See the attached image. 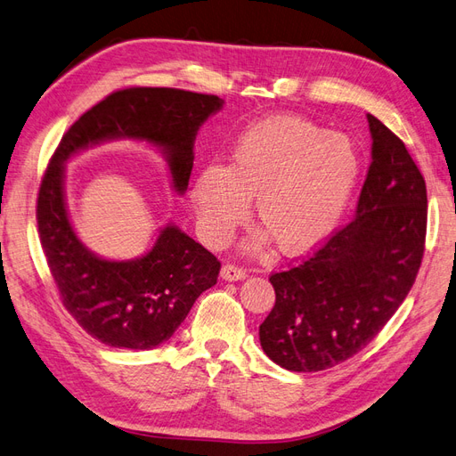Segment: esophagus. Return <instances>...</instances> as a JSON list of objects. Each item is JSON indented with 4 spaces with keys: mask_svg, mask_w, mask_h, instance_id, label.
<instances>
[{
    "mask_svg": "<svg viewBox=\"0 0 456 456\" xmlns=\"http://www.w3.org/2000/svg\"><path fill=\"white\" fill-rule=\"evenodd\" d=\"M222 278L227 282H237V281L246 278V271L242 267L232 265V263H227V265L222 267Z\"/></svg>",
    "mask_w": 456,
    "mask_h": 456,
    "instance_id": "34e87169",
    "label": "esophagus"
}]
</instances>
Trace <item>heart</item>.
I'll use <instances>...</instances> for the list:
<instances>
[{"label": "heart", "mask_w": 456, "mask_h": 456, "mask_svg": "<svg viewBox=\"0 0 456 456\" xmlns=\"http://www.w3.org/2000/svg\"><path fill=\"white\" fill-rule=\"evenodd\" d=\"M360 172L356 145L297 117H273L234 142L227 167L208 163L191 187L208 242L219 246L244 222L249 199L276 249L299 256L324 242Z\"/></svg>", "instance_id": "heart-1"}]
</instances>
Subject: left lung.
Masks as SVG:
<instances>
[{"label":"left lung","instance_id":"obj_1","mask_svg":"<svg viewBox=\"0 0 456 456\" xmlns=\"http://www.w3.org/2000/svg\"><path fill=\"white\" fill-rule=\"evenodd\" d=\"M371 167L356 217L316 252L269 276L276 301L259 326L265 354L289 371H322L370 345L420 269L426 183L405 143L367 115Z\"/></svg>","mask_w":456,"mask_h":456}]
</instances>
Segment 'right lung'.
<instances>
[{"mask_svg":"<svg viewBox=\"0 0 456 456\" xmlns=\"http://www.w3.org/2000/svg\"><path fill=\"white\" fill-rule=\"evenodd\" d=\"M224 106L214 94L168 86H130L106 96L73 123L49 160L37 193L43 254L66 311L100 343L150 350L170 339L222 263L178 227L160 231L151 252L134 261L91 254L73 232L64 204V160L91 143L142 138L163 148L172 183L183 193L199 126Z\"/></svg>","mask_w":456,"mask_h":456,"instance_id":"obj_1","label":"right lung"}]
</instances>
